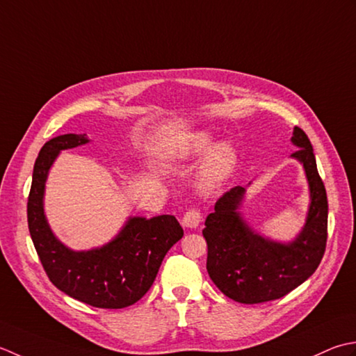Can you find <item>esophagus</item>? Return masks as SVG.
Masks as SVG:
<instances>
[{
	"instance_id": "34e87169",
	"label": "esophagus",
	"mask_w": 356,
	"mask_h": 356,
	"mask_svg": "<svg viewBox=\"0 0 356 356\" xmlns=\"http://www.w3.org/2000/svg\"><path fill=\"white\" fill-rule=\"evenodd\" d=\"M201 222V213L198 209L187 210L183 216V226L187 229H195Z\"/></svg>"
}]
</instances>
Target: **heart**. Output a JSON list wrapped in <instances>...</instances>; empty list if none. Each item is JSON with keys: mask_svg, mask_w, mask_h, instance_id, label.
Returning a JSON list of instances; mask_svg holds the SVG:
<instances>
[{"mask_svg": "<svg viewBox=\"0 0 356 356\" xmlns=\"http://www.w3.org/2000/svg\"><path fill=\"white\" fill-rule=\"evenodd\" d=\"M213 144L209 132H193L178 138L164 149V156L172 161H186L198 158L209 150L198 173V187L201 192L212 193L234 175L236 168V152L229 143Z\"/></svg>", "mask_w": 356, "mask_h": 356, "instance_id": "heart-1", "label": "heart"}]
</instances>
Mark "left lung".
<instances>
[{"instance_id": "left-lung-1", "label": "left lung", "mask_w": 356, "mask_h": 356, "mask_svg": "<svg viewBox=\"0 0 356 356\" xmlns=\"http://www.w3.org/2000/svg\"><path fill=\"white\" fill-rule=\"evenodd\" d=\"M292 158L302 164L309 183L310 204L306 224L289 243L259 235L243 218L245 187L230 188L216 201L215 212L202 230L207 241V272L221 292L243 304L282 298L302 284L320 266L327 241V195L316 169L310 140L293 129Z\"/></svg>"}]
</instances>
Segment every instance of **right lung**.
Listing matches in <instances>:
<instances>
[{
    "label": "right lung",
    "instance_id": "add662e5",
    "mask_svg": "<svg viewBox=\"0 0 356 356\" xmlns=\"http://www.w3.org/2000/svg\"><path fill=\"white\" fill-rule=\"evenodd\" d=\"M89 143L86 134L60 135L36 158L27 201L32 241L49 280L66 295L99 309H122L141 300L154 284L165 253L184 232L173 215L130 216L118 235L90 250H72L50 229L44 213L49 170L61 150Z\"/></svg>",
    "mask_w": 356,
    "mask_h": 356
}]
</instances>
